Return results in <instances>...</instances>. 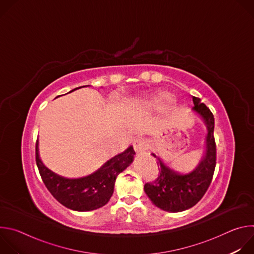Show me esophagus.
Listing matches in <instances>:
<instances>
[{
	"mask_svg": "<svg viewBox=\"0 0 254 254\" xmlns=\"http://www.w3.org/2000/svg\"><path fill=\"white\" fill-rule=\"evenodd\" d=\"M148 143L143 138H136L133 141V149L137 154H141L147 150Z\"/></svg>",
	"mask_w": 254,
	"mask_h": 254,
	"instance_id": "1",
	"label": "esophagus"
}]
</instances>
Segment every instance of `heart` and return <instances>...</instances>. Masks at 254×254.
<instances>
[{
	"label": "heart",
	"instance_id": "b5f03b06",
	"mask_svg": "<svg viewBox=\"0 0 254 254\" xmlns=\"http://www.w3.org/2000/svg\"><path fill=\"white\" fill-rule=\"evenodd\" d=\"M174 100H175V98L171 93L161 92V93H158L157 95H155L149 101V105L152 108H155V110L162 111V110H165V108H167L168 106H170L174 102Z\"/></svg>",
	"mask_w": 254,
	"mask_h": 254
}]
</instances>
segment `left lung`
Instances as JSON below:
<instances>
[{
  "mask_svg": "<svg viewBox=\"0 0 254 254\" xmlns=\"http://www.w3.org/2000/svg\"><path fill=\"white\" fill-rule=\"evenodd\" d=\"M192 111L203 120L207 134L205 153L199 165L190 173H179L167 166L158 156L160 175L153 183L144 185L143 191L152 203L167 212H182L195 206L209 188L216 166V144L214 139V117L201 99L193 96Z\"/></svg>",
  "mask_w": 254,
  "mask_h": 254,
  "instance_id": "obj_1",
  "label": "left lung"
}]
</instances>
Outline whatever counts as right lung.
Listing matches in <instances>:
<instances>
[{"instance_id": "right-lung-1", "label": "right lung", "mask_w": 254, "mask_h": 254, "mask_svg": "<svg viewBox=\"0 0 254 254\" xmlns=\"http://www.w3.org/2000/svg\"><path fill=\"white\" fill-rule=\"evenodd\" d=\"M83 86L72 89L74 91ZM58 97V96H57ZM39 140L36 141V164L43 182L52 196L68 209L86 212L104 206L113 196L117 177L133 161L134 150L129 146L125 152L105 162L97 171L81 178H65L50 169L41 161Z\"/></svg>"}]
</instances>
